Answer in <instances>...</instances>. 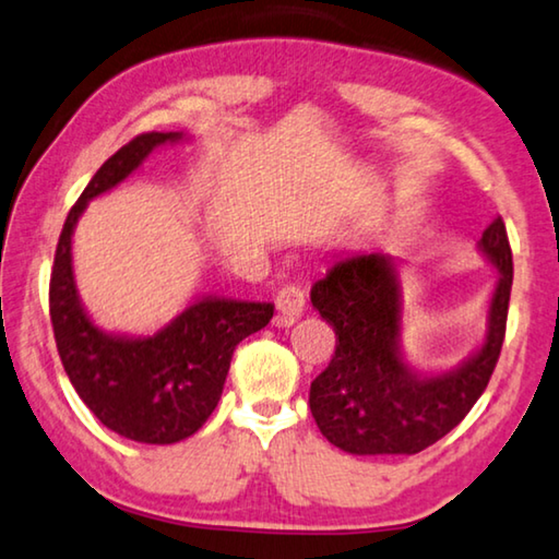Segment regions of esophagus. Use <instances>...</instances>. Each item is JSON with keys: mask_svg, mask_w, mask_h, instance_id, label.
Wrapping results in <instances>:
<instances>
[{"mask_svg": "<svg viewBox=\"0 0 559 559\" xmlns=\"http://www.w3.org/2000/svg\"><path fill=\"white\" fill-rule=\"evenodd\" d=\"M276 308H278V316H276V325L281 328H288L294 325L300 316L306 311V296L304 290L298 286H286L278 290L276 296Z\"/></svg>", "mask_w": 559, "mask_h": 559, "instance_id": "esophagus-1", "label": "esophagus"}]
</instances>
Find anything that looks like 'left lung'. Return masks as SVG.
<instances>
[{"label": "left lung", "mask_w": 559, "mask_h": 559, "mask_svg": "<svg viewBox=\"0 0 559 559\" xmlns=\"http://www.w3.org/2000/svg\"><path fill=\"white\" fill-rule=\"evenodd\" d=\"M477 248L498 269L485 341L440 373H420L403 356V288L393 255H341L313 283L311 304L335 331V356L308 395L328 442L350 455H415L471 413L490 383L508 323L512 251L500 216Z\"/></svg>", "instance_id": "obj_1"}]
</instances>
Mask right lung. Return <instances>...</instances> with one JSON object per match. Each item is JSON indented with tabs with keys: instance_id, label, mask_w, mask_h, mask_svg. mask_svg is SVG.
<instances>
[{
	"instance_id": "add662e5",
	"label": "right lung",
	"mask_w": 559,
	"mask_h": 559,
	"mask_svg": "<svg viewBox=\"0 0 559 559\" xmlns=\"http://www.w3.org/2000/svg\"><path fill=\"white\" fill-rule=\"evenodd\" d=\"M183 139L181 131H152L106 158L69 211L49 281L51 328L74 391L106 428L148 445L186 440L209 420L236 345L273 318V304L224 296L193 300L152 335L109 333L88 318L72 265L79 216L88 201L127 181L154 148Z\"/></svg>"
}]
</instances>
